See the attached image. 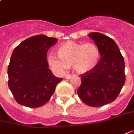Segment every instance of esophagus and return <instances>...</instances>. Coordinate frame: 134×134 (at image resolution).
Listing matches in <instances>:
<instances>
[{"mask_svg":"<svg viewBox=\"0 0 134 134\" xmlns=\"http://www.w3.org/2000/svg\"><path fill=\"white\" fill-rule=\"evenodd\" d=\"M72 76V75H70V74H67V75H66V76H65V79H70Z\"/></svg>","mask_w":134,"mask_h":134,"instance_id":"34e87169","label":"esophagus"}]
</instances>
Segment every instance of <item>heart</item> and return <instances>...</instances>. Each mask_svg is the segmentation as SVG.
<instances>
[{
    "mask_svg": "<svg viewBox=\"0 0 134 134\" xmlns=\"http://www.w3.org/2000/svg\"><path fill=\"white\" fill-rule=\"evenodd\" d=\"M57 54L59 58L49 55L48 63L53 70L58 72L72 66L76 72L87 74L96 68L100 60L99 49L92 43L81 44L68 41L58 47Z\"/></svg>",
    "mask_w": 134,
    "mask_h": 134,
    "instance_id": "obj_1",
    "label": "heart"
}]
</instances>
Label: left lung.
I'll return each mask as SVG.
<instances>
[{
	"label": "left lung",
	"instance_id": "1",
	"mask_svg": "<svg viewBox=\"0 0 134 134\" xmlns=\"http://www.w3.org/2000/svg\"><path fill=\"white\" fill-rule=\"evenodd\" d=\"M100 51L101 59L96 68L81 76L78 95L91 107H101L117 98L125 81V62L117 44L112 38L99 32H91Z\"/></svg>",
	"mask_w": 134,
	"mask_h": 134
}]
</instances>
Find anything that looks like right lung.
<instances>
[{"label":"right lung","instance_id":"add662e5","mask_svg":"<svg viewBox=\"0 0 134 134\" xmlns=\"http://www.w3.org/2000/svg\"><path fill=\"white\" fill-rule=\"evenodd\" d=\"M57 41L35 35L14 49L8 67V86L18 104L32 108L44 105L63 79L53 75L47 61L48 49Z\"/></svg>","mask_w":134,"mask_h":134}]
</instances>
